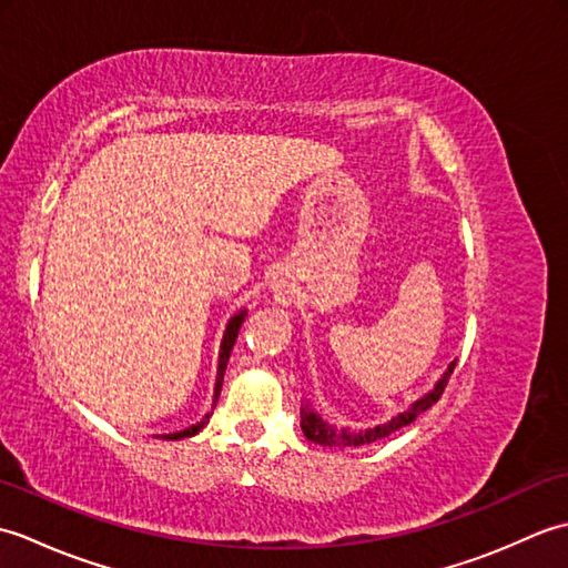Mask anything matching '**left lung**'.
I'll return each mask as SVG.
<instances>
[{
	"instance_id": "obj_1",
	"label": "left lung",
	"mask_w": 568,
	"mask_h": 568,
	"mask_svg": "<svg viewBox=\"0 0 568 568\" xmlns=\"http://www.w3.org/2000/svg\"><path fill=\"white\" fill-rule=\"evenodd\" d=\"M454 366L456 364L449 366V371L444 373V378L437 383V388H434L429 395H425L413 407L405 409L403 415L393 417L390 422H385V425H381V427L364 429V432L339 429V427H334V425H327V422H324L320 415L310 413L307 407L300 409V419H303V422H300V425H303V432H305V437L310 442L322 444V446H342V449H352V446L373 444V442H378L383 437H388V434H393L397 429H403L405 425H409V422H415L422 413H425V409H429L434 403H437L439 397H442V393H444V388H446V383H449V378H452Z\"/></svg>"
}]
</instances>
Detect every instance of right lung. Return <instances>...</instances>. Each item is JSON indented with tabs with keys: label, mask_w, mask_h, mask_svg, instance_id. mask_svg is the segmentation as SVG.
Wrapping results in <instances>:
<instances>
[{
	"label": "right lung",
	"mask_w": 568,
	"mask_h": 568,
	"mask_svg": "<svg viewBox=\"0 0 568 568\" xmlns=\"http://www.w3.org/2000/svg\"><path fill=\"white\" fill-rule=\"evenodd\" d=\"M241 322H244V312H239V315L232 317V322H229L226 327V334H224V342H222V352H220V373H216V388H214V400H220V393H222V381H224V371H226V361H229V354H232V346L236 342V334H239V327ZM210 422V415L204 417L202 422H197V425H192L183 432H175V434H165L163 439H185V437H192V434H197L204 425Z\"/></svg>",
	"instance_id": "obj_1"
}]
</instances>
